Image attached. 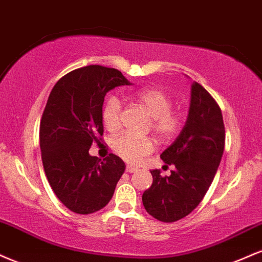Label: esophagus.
<instances>
[{"mask_svg":"<svg viewBox=\"0 0 262 262\" xmlns=\"http://www.w3.org/2000/svg\"><path fill=\"white\" fill-rule=\"evenodd\" d=\"M136 170L137 168L132 167V165H127V167H126V173H135Z\"/></svg>","mask_w":262,"mask_h":262,"instance_id":"obj_1","label":"esophagus"}]
</instances>
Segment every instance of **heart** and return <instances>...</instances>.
<instances>
[{"instance_id":"1","label":"heart","mask_w":262,"mask_h":262,"mask_svg":"<svg viewBox=\"0 0 262 262\" xmlns=\"http://www.w3.org/2000/svg\"><path fill=\"white\" fill-rule=\"evenodd\" d=\"M135 100L149 114L152 118V131L159 140H171L181 127L179 114L171 112L173 101L169 95L158 88H144L134 95ZM122 104L118 97L112 95L105 100L101 110L104 126L109 131H116L121 124ZM113 150L116 156L127 163H138L152 153L155 144L148 137H135L131 135H119L113 140Z\"/></svg>"}]
</instances>
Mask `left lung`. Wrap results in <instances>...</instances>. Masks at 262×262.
Here are the masks:
<instances>
[{
	"instance_id": "obj_1",
	"label": "left lung",
	"mask_w": 262,
	"mask_h": 262,
	"mask_svg": "<svg viewBox=\"0 0 262 262\" xmlns=\"http://www.w3.org/2000/svg\"><path fill=\"white\" fill-rule=\"evenodd\" d=\"M226 131L217 101L193 82L190 109L180 135L161 155L175 169L162 177L150 171L153 183L142 195L146 211L162 222H175L198 207L210 189L224 150Z\"/></svg>"
}]
</instances>
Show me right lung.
I'll return each instance as SVG.
<instances>
[{
	"label": "right lung",
	"instance_id": "obj_1",
	"mask_svg": "<svg viewBox=\"0 0 262 262\" xmlns=\"http://www.w3.org/2000/svg\"><path fill=\"white\" fill-rule=\"evenodd\" d=\"M128 84L119 70L89 64L58 79L49 95L40 121L42 165L55 195L75 213L105 207L124 174L121 158L110 153L101 161L89 148L103 136L104 97Z\"/></svg>",
	"mask_w": 262,
	"mask_h": 262
}]
</instances>
